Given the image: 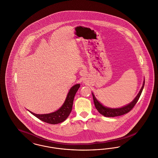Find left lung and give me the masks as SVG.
Wrapping results in <instances>:
<instances>
[{"instance_id":"obj_1","label":"left lung","mask_w":158,"mask_h":158,"mask_svg":"<svg viewBox=\"0 0 158 158\" xmlns=\"http://www.w3.org/2000/svg\"><path fill=\"white\" fill-rule=\"evenodd\" d=\"M144 85V80L143 81V85H142V88L140 89L139 94L135 97V98L133 100V101H131L127 105L122 106L121 108H108V107L104 106L101 103H100V102L98 101L97 99L95 98L93 92H92L93 99H94V104L95 106V108H97V110H98L99 113L106 117H114L120 116V115H124L125 114H127L131 110V109L135 106L137 102L138 101L141 95V94L142 92Z\"/></svg>"}]
</instances>
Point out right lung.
Listing matches in <instances>:
<instances>
[{
	"label": "right lung",
	"mask_w": 158,
	"mask_h": 158,
	"mask_svg": "<svg viewBox=\"0 0 158 158\" xmlns=\"http://www.w3.org/2000/svg\"><path fill=\"white\" fill-rule=\"evenodd\" d=\"M79 87L80 84H76L70 89L64 102L61 105L60 108L55 112L45 114H37L30 111L29 110L28 111L38 119L47 123L52 124L60 123L66 120L69 114L71 113L73 106V99L75 98L76 93L77 92Z\"/></svg>",
	"instance_id": "obj_1"
}]
</instances>
